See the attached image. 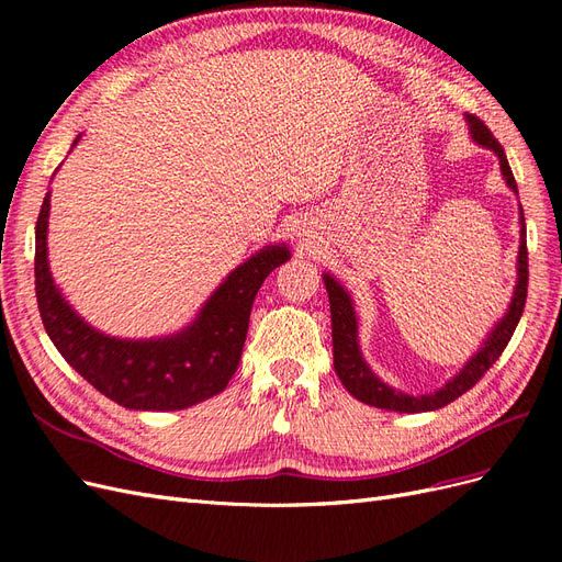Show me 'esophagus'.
<instances>
[{
  "label": "esophagus",
  "instance_id": "34e87169",
  "mask_svg": "<svg viewBox=\"0 0 562 562\" xmlns=\"http://www.w3.org/2000/svg\"><path fill=\"white\" fill-rule=\"evenodd\" d=\"M302 236H304V234H302Z\"/></svg>",
  "mask_w": 562,
  "mask_h": 562
}]
</instances>
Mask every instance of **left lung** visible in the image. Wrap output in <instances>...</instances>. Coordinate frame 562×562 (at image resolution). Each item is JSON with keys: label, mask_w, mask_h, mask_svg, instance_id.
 <instances>
[{"label": "left lung", "mask_w": 562, "mask_h": 562, "mask_svg": "<svg viewBox=\"0 0 562 562\" xmlns=\"http://www.w3.org/2000/svg\"><path fill=\"white\" fill-rule=\"evenodd\" d=\"M467 122H469L471 140L475 145L490 149V151H495L508 190H512L518 196V187H516V178L512 173V166H508L504 149L495 140V135L490 133V128L481 122L479 116L467 114ZM518 215H520V246H518V260H516L518 279H516L512 304H508L506 314L495 323V328L487 333V337L483 339V345L479 347V351H475L471 359L462 366V370H459L454 378H450L443 386L431 391V394H419V396L403 394L401 389L389 386L386 382H382L375 375V372L370 370V366L366 363L363 353H361V345H359V316H356L353 300L347 293V288L339 283L335 277L323 274V283H326L328 300H330L335 372H337L339 382L345 384V389L349 391L353 398H359L366 405L382 407V411L431 413V411H438V407L452 403L454 398H459L462 394H467V391L485 375L490 366L495 363L502 356V351L506 349L508 339H512V335L518 326V321L522 316L525 297H527V241H525L522 209H518Z\"/></svg>", "instance_id": "1"}]
</instances>
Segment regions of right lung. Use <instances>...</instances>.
I'll return each mask as SVG.
<instances>
[{
	"mask_svg": "<svg viewBox=\"0 0 562 562\" xmlns=\"http://www.w3.org/2000/svg\"><path fill=\"white\" fill-rule=\"evenodd\" d=\"M48 211L50 192L35 227V288L42 323L63 359L128 411H184L220 394L239 368L255 295L269 271L291 260L285 244L265 246L229 271L190 326L166 337L126 339L95 330L63 297L48 267Z\"/></svg>",
	"mask_w": 562,
	"mask_h": 562,
	"instance_id": "add662e5",
	"label": "right lung"
}]
</instances>
